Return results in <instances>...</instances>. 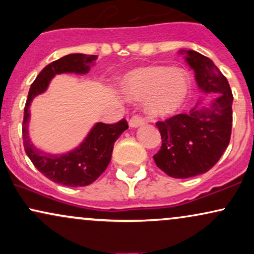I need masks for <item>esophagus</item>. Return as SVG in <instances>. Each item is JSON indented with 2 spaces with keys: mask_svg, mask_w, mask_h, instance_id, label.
Segmentation results:
<instances>
[{
  "mask_svg": "<svg viewBox=\"0 0 254 254\" xmlns=\"http://www.w3.org/2000/svg\"><path fill=\"white\" fill-rule=\"evenodd\" d=\"M143 124H144V119L139 117V116H133L129 122L130 127H142Z\"/></svg>",
  "mask_w": 254,
  "mask_h": 254,
  "instance_id": "1",
  "label": "esophagus"
}]
</instances>
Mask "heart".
<instances>
[{"label": "heart", "instance_id": "b5f03b06", "mask_svg": "<svg viewBox=\"0 0 254 254\" xmlns=\"http://www.w3.org/2000/svg\"><path fill=\"white\" fill-rule=\"evenodd\" d=\"M122 88L129 100H144V109L154 118L174 115L190 94V80L180 69L145 66L130 71L122 80Z\"/></svg>", "mask_w": 254, "mask_h": 254}]
</instances>
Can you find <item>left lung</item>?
I'll list each match as a JSON object with an SVG mask.
<instances>
[{
  "label": "left lung",
  "instance_id": "obj_1",
  "mask_svg": "<svg viewBox=\"0 0 254 254\" xmlns=\"http://www.w3.org/2000/svg\"><path fill=\"white\" fill-rule=\"evenodd\" d=\"M200 92L218 95L203 106L202 100L189 115L182 113L157 122L162 145L154 161L160 170L177 179L203 174L216 165L228 147L232 133L233 94L227 78L210 58L193 50H180Z\"/></svg>",
  "mask_w": 254,
  "mask_h": 254
}]
</instances>
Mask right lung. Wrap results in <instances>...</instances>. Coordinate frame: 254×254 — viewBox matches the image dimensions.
<instances>
[{"mask_svg":"<svg viewBox=\"0 0 254 254\" xmlns=\"http://www.w3.org/2000/svg\"><path fill=\"white\" fill-rule=\"evenodd\" d=\"M95 55L70 54L46 65L31 84L25 105L22 138L27 156L40 173L52 182L69 188L87 186L98 179L111 161L115 142L129 127L122 119L116 124L97 123L90 129L82 143L68 153L49 154L38 149L28 133L30 106L37 95L48 89L52 77L63 72L84 75L95 64Z\"/></svg>","mask_w":254,"mask_h":254,"instance_id":"obj_1","label":"right lung"}]
</instances>
